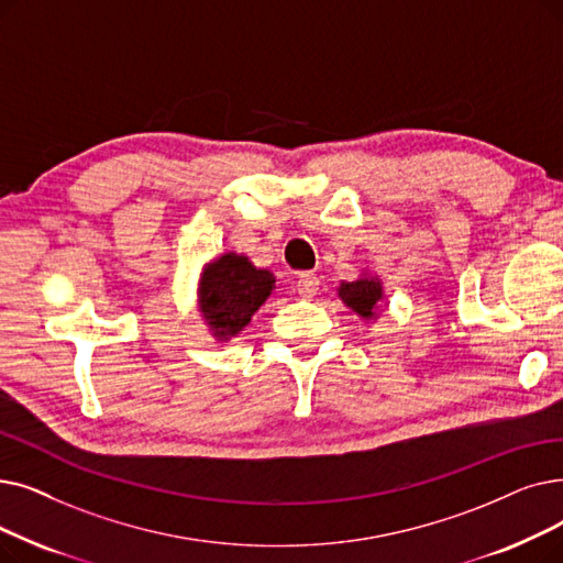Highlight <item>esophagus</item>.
<instances>
[{
	"instance_id": "1",
	"label": "esophagus",
	"mask_w": 563,
	"mask_h": 563,
	"mask_svg": "<svg viewBox=\"0 0 563 563\" xmlns=\"http://www.w3.org/2000/svg\"><path fill=\"white\" fill-rule=\"evenodd\" d=\"M320 285V278H317L314 274H310V272H306V274H301L299 276V280H297V295H301L303 299H312L314 295H317V287Z\"/></svg>"
}]
</instances>
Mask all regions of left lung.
<instances>
[{
	"instance_id": "8db88e82",
	"label": "left lung",
	"mask_w": 563,
	"mask_h": 563,
	"mask_svg": "<svg viewBox=\"0 0 563 563\" xmlns=\"http://www.w3.org/2000/svg\"><path fill=\"white\" fill-rule=\"evenodd\" d=\"M338 299L354 310L361 320L371 322L379 317V306L384 301V283L377 274H368L363 268L358 278L342 280L338 287Z\"/></svg>"
}]
</instances>
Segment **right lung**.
Listing matches in <instances>:
<instances>
[{"mask_svg": "<svg viewBox=\"0 0 563 563\" xmlns=\"http://www.w3.org/2000/svg\"><path fill=\"white\" fill-rule=\"evenodd\" d=\"M276 276L246 255L228 251L209 260L198 278V312L209 335L230 342L274 295Z\"/></svg>", "mask_w": 563, "mask_h": 563, "instance_id": "right-lung-1", "label": "right lung"}]
</instances>
